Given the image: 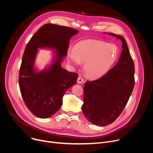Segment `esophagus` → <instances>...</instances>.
<instances>
[{
    "label": "esophagus",
    "mask_w": 153,
    "mask_h": 153,
    "mask_svg": "<svg viewBox=\"0 0 153 153\" xmlns=\"http://www.w3.org/2000/svg\"><path fill=\"white\" fill-rule=\"evenodd\" d=\"M83 81H84V80H83V79H82V77H78V79H77V82H78L79 84H81V83H82V82H83Z\"/></svg>",
    "instance_id": "1"
}]
</instances>
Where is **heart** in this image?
I'll return each mask as SVG.
<instances>
[{
	"label": "heart",
	"instance_id": "heart-1",
	"mask_svg": "<svg viewBox=\"0 0 153 153\" xmlns=\"http://www.w3.org/2000/svg\"><path fill=\"white\" fill-rule=\"evenodd\" d=\"M119 55L118 46L99 39H87L76 43L73 51L67 54V59L74 66L84 62V70L91 79L105 75L114 66Z\"/></svg>",
	"mask_w": 153,
	"mask_h": 153
}]
</instances>
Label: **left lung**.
I'll use <instances>...</instances> for the list:
<instances>
[{"label": "left lung", "mask_w": 153, "mask_h": 153, "mask_svg": "<svg viewBox=\"0 0 153 153\" xmlns=\"http://www.w3.org/2000/svg\"><path fill=\"white\" fill-rule=\"evenodd\" d=\"M123 43L116 65L99 79L87 81L84 87V117L91 123L103 126L113 123L122 114L134 86V65L124 38L114 33Z\"/></svg>", "instance_id": "left-lung-1"}]
</instances>
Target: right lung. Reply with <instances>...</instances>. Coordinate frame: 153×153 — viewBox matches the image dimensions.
Instances as JSON below:
<instances>
[{
    "label": "right lung",
    "instance_id": "right-lung-1",
    "mask_svg": "<svg viewBox=\"0 0 153 153\" xmlns=\"http://www.w3.org/2000/svg\"><path fill=\"white\" fill-rule=\"evenodd\" d=\"M77 33L78 30L68 27L45 24L25 47L19 71L20 90L27 108L39 118H47L56 114L66 91L77 82L78 74L61 68V62L67 56L71 37ZM39 47H50L57 53L51 68L38 73L33 65Z\"/></svg>",
    "mask_w": 153,
    "mask_h": 153
}]
</instances>
